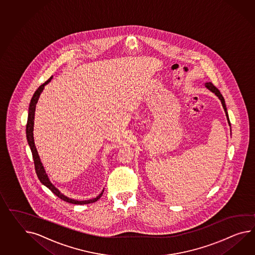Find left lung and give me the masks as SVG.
Returning <instances> with one entry per match:
<instances>
[{"label":"left lung","instance_id":"obj_1","mask_svg":"<svg viewBox=\"0 0 255 255\" xmlns=\"http://www.w3.org/2000/svg\"><path fill=\"white\" fill-rule=\"evenodd\" d=\"M205 87H207L211 92L215 94L217 97H218V99L220 100L221 101V103H222V106H223L224 111H225V113H226V116H227V120H228V123H229V125L230 126V119H229V114H228V112H227V107H226V104H225V100H224L223 96L221 95L220 93V91L218 90L217 87H215L212 83H205Z\"/></svg>","mask_w":255,"mask_h":255}]
</instances>
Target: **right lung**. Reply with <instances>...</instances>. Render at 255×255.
I'll list each match as a JSON object with an SVG mask.
<instances>
[{
    "mask_svg": "<svg viewBox=\"0 0 255 255\" xmlns=\"http://www.w3.org/2000/svg\"><path fill=\"white\" fill-rule=\"evenodd\" d=\"M52 79V76L50 77V79H48L47 81L42 84L40 87L37 88L36 92L33 95L32 97L30 104H29V108H28V116H27V123H26V128H25V132H26V139L27 142L29 144V147L31 149L32 155H33V159H34V165H35V170L37 175L38 180H40V182L48 187L52 193H54L56 196L59 198L62 199L63 201L73 204V205H87V204H91V203H95L96 201H98L99 199L102 196L104 190L102 191V193H100L99 196H97L96 198L90 199V200H86V201H77L75 199H71L65 196L64 194H62L56 187L54 186L51 182H50V179L48 177V175L46 173L44 167L42 166V163L40 161L39 155L37 154V148L35 145V142H34V136H33V129H34V118H35V111H36V105H37V100L40 96V94L42 92L44 89V87L50 83V80Z\"/></svg>",
    "mask_w": 255,
    "mask_h": 255,
    "instance_id": "obj_1",
    "label": "right lung"
}]
</instances>
